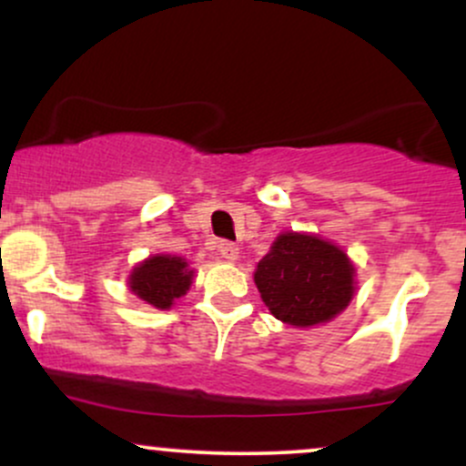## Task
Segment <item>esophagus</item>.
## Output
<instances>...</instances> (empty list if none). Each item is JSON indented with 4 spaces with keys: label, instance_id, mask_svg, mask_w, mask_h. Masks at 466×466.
Returning <instances> with one entry per match:
<instances>
[{
    "label": "esophagus",
    "instance_id": "34e87169",
    "mask_svg": "<svg viewBox=\"0 0 466 466\" xmlns=\"http://www.w3.org/2000/svg\"><path fill=\"white\" fill-rule=\"evenodd\" d=\"M218 251L226 260H237L238 258V245L237 243H229V240H221L218 243Z\"/></svg>",
    "mask_w": 466,
    "mask_h": 466
}]
</instances>
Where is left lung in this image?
<instances>
[{"instance_id":"left-lung-1","label":"left lung","mask_w":466,"mask_h":466,"mask_svg":"<svg viewBox=\"0 0 466 466\" xmlns=\"http://www.w3.org/2000/svg\"><path fill=\"white\" fill-rule=\"evenodd\" d=\"M355 267L339 248L287 232L256 267V287L269 311L291 326L329 322L349 307Z\"/></svg>"}]
</instances>
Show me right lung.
I'll return each mask as SVG.
<instances>
[{
	"label": "right lung",
	"instance_id": "obj_1",
	"mask_svg": "<svg viewBox=\"0 0 466 466\" xmlns=\"http://www.w3.org/2000/svg\"><path fill=\"white\" fill-rule=\"evenodd\" d=\"M190 282L192 271L179 256H151L129 278L131 291L155 309H168L188 291Z\"/></svg>",
	"mask_w": 466,
	"mask_h": 466
}]
</instances>
